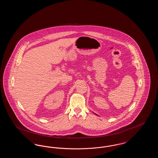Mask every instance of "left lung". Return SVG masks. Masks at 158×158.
<instances>
[{
	"label": "left lung",
	"instance_id": "obj_1",
	"mask_svg": "<svg viewBox=\"0 0 158 158\" xmlns=\"http://www.w3.org/2000/svg\"><path fill=\"white\" fill-rule=\"evenodd\" d=\"M96 115H97V114H96Z\"/></svg>",
	"mask_w": 158,
	"mask_h": 158
}]
</instances>
